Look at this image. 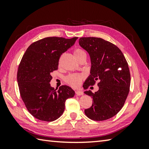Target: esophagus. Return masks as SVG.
I'll list each match as a JSON object with an SVG mask.
<instances>
[{"instance_id": "1", "label": "esophagus", "mask_w": 149, "mask_h": 149, "mask_svg": "<svg viewBox=\"0 0 149 149\" xmlns=\"http://www.w3.org/2000/svg\"><path fill=\"white\" fill-rule=\"evenodd\" d=\"M75 94H76L77 96H81V95H84V93H83V92L81 91L77 90L76 91H75Z\"/></svg>"}]
</instances>
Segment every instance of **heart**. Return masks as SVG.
<instances>
[{"label": "heart", "mask_w": 149, "mask_h": 149, "mask_svg": "<svg viewBox=\"0 0 149 149\" xmlns=\"http://www.w3.org/2000/svg\"><path fill=\"white\" fill-rule=\"evenodd\" d=\"M74 54L77 59L79 58L82 55L86 54L84 50L80 49H77L74 50ZM82 80V76L79 74H71L68 75L65 79L68 84L73 87H77L80 84Z\"/></svg>", "instance_id": "heart-1"}]
</instances>
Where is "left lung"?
<instances>
[{"instance_id": "left-lung-1", "label": "left lung", "mask_w": 149, "mask_h": 149, "mask_svg": "<svg viewBox=\"0 0 149 149\" xmlns=\"http://www.w3.org/2000/svg\"><path fill=\"white\" fill-rule=\"evenodd\" d=\"M79 44L89 54L91 64L83 87L87 89L99 82L97 92H84L93 100L85 114L93 120H108L122 109L129 93L131 76L127 62L119 48L101 38L81 37Z\"/></svg>"}]
</instances>
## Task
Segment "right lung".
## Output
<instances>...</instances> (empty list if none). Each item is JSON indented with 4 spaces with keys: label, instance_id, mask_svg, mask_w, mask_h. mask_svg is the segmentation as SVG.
I'll use <instances>...</instances> for the list:
<instances>
[{
    "label": "right lung",
    "instance_id": "add662e5",
    "mask_svg": "<svg viewBox=\"0 0 149 149\" xmlns=\"http://www.w3.org/2000/svg\"><path fill=\"white\" fill-rule=\"evenodd\" d=\"M77 39L46 37L32 43L22 57L17 74L20 95L27 110L37 119L56 120L64 112L66 99L74 97L70 87L62 85L56 90L50 82L61 54Z\"/></svg>",
    "mask_w": 149,
    "mask_h": 149
}]
</instances>
